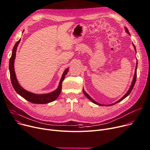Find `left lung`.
<instances>
[{
    "instance_id": "obj_1",
    "label": "left lung",
    "mask_w": 150,
    "mask_h": 150,
    "mask_svg": "<svg viewBox=\"0 0 150 150\" xmlns=\"http://www.w3.org/2000/svg\"><path fill=\"white\" fill-rule=\"evenodd\" d=\"M125 31H126V32L128 34H129V35H130V32H129V30H128V29L126 27L125 28ZM133 44V47H134V50H135V51H136V47H135V46H134V44L133 43L132 44ZM137 63H136V68H135V72H134V77H133V81H132V85H131V86H130V88H129V91H127V93L120 100H119L118 101H117V102H115V103H113V104H112V105H101V104H99V103H98L97 102H96L95 100H94L93 98H92L86 93V92L84 91V89H83V94H85V96L89 99V100H90L92 102H93L94 103H95V104H96V105H99V106H111V105H115V104H116V103H118V102H120V101H122V100H124L125 97H127L130 94V93H131V91H132V89H133V87H134V84H135V82H136V77H137V71H136V70H137Z\"/></svg>"
}]
</instances>
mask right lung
<instances>
[{
    "label": "right lung",
    "mask_w": 150,
    "mask_h": 150,
    "mask_svg": "<svg viewBox=\"0 0 150 150\" xmlns=\"http://www.w3.org/2000/svg\"><path fill=\"white\" fill-rule=\"evenodd\" d=\"M20 39L15 44L12 52V55L9 60V73H10V78L11 81L12 85L15 89V91L17 92L20 96L23 97L26 100L32 103H35V104H46V103H49L50 102H52L54 100H55L58 96H59L61 89H62V83L63 82L64 79H65V75L67 74L68 71V68H67L64 71L62 76L60 82L57 88L55 91L52 92L49 94H36L30 93L25 89L23 88L18 83L17 79L16 76V73L14 71V60L16 58V50L17 47L20 42Z\"/></svg>",
    "instance_id": "add662e5"
}]
</instances>
